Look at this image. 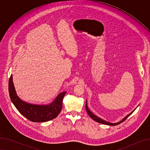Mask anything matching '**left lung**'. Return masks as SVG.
<instances>
[{
  "label": "left lung",
  "instance_id": "obj_1",
  "mask_svg": "<svg viewBox=\"0 0 150 150\" xmlns=\"http://www.w3.org/2000/svg\"><path fill=\"white\" fill-rule=\"evenodd\" d=\"M85 109H86V110H87V113H88V115L94 120H95L96 122H98V123H102V124H104V125H111V126H115V125H119V124H120V123H121L122 122H124L128 117H129L134 112V111H132L130 114H129L127 116H126L122 120H121L120 122H118V123H110V122H106V121H105V120H103V119H100V118H99V117H98L97 116H95L94 115H93V113H92V112H90V110L88 109V107H87V101H86V104H85Z\"/></svg>",
  "mask_w": 150,
  "mask_h": 150
}]
</instances>
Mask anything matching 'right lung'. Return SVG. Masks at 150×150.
<instances>
[{
  "mask_svg": "<svg viewBox=\"0 0 150 150\" xmlns=\"http://www.w3.org/2000/svg\"><path fill=\"white\" fill-rule=\"evenodd\" d=\"M9 93L12 102L19 112L34 122H47L56 117L62 110V100L66 94V92H62L49 105H34L24 102L16 94L12 82V75L9 80Z\"/></svg>",
  "mask_w": 150,
  "mask_h": 150,
  "instance_id": "add662e5",
  "label": "right lung"
}]
</instances>
